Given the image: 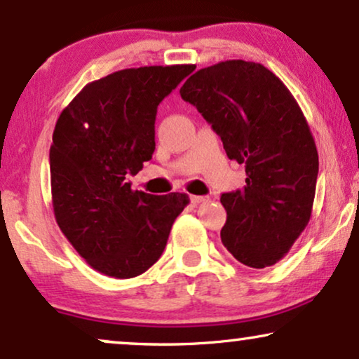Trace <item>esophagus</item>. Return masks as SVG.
Segmentation results:
<instances>
[{"label":"esophagus","mask_w":359,"mask_h":359,"mask_svg":"<svg viewBox=\"0 0 359 359\" xmlns=\"http://www.w3.org/2000/svg\"><path fill=\"white\" fill-rule=\"evenodd\" d=\"M206 201H210V198L208 196H191L193 205H201V203H206Z\"/></svg>","instance_id":"1"}]
</instances>
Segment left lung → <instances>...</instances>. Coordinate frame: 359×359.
Instances as JSON below:
<instances>
[{
  "instance_id": "1",
  "label": "left lung",
  "mask_w": 359,
  "mask_h": 359,
  "mask_svg": "<svg viewBox=\"0 0 359 359\" xmlns=\"http://www.w3.org/2000/svg\"><path fill=\"white\" fill-rule=\"evenodd\" d=\"M245 165L241 189L221 194V241L240 263L266 268L286 256L311 218L318 151L308 121L276 74L253 61L198 69L180 90Z\"/></svg>"
}]
</instances>
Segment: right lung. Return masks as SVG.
I'll return each mask as SVG.
<instances>
[{
	"label": "right lung",
	"instance_id": "add662e5",
	"mask_svg": "<svg viewBox=\"0 0 359 359\" xmlns=\"http://www.w3.org/2000/svg\"><path fill=\"white\" fill-rule=\"evenodd\" d=\"M194 65L141 66L88 83L57 118L50 148L57 226L93 269L128 280L165 251L188 194L133 191L154 153L158 104Z\"/></svg>",
	"mask_w": 359,
	"mask_h": 359
}]
</instances>
